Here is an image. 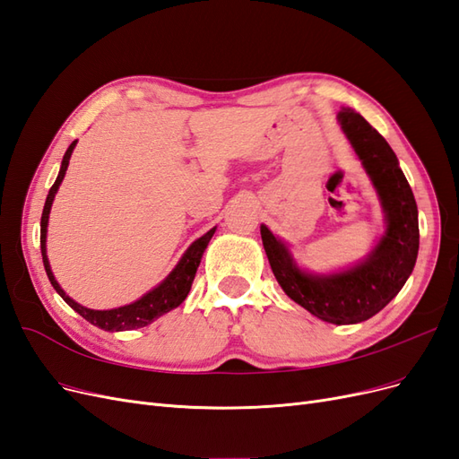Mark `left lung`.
Here are the masks:
<instances>
[{
  "label": "left lung",
  "mask_w": 459,
  "mask_h": 459,
  "mask_svg": "<svg viewBox=\"0 0 459 459\" xmlns=\"http://www.w3.org/2000/svg\"><path fill=\"white\" fill-rule=\"evenodd\" d=\"M337 118L377 189L386 220L385 235L366 260L327 275L300 270L289 248L266 226H260V235L285 295L324 322L346 325L366 322L400 293L418 258L420 224L411 187L385 137L349 107Z\"/></svg>",
  "instance_id": "obj_1"
}]
</instances>
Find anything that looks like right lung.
I'll use <instances>...</instances> for the list:
<instances>
[{"label": "right lung", "mask_w": 459, "mask_h": 459, "mask_svg": "<svg viewBox=\"0 0 459 459\" xmlns=\"http://www.w3.org/2000/svg\"><path fill=\"white\" fill-rule=\"evenodd\" d=\"M74 147H76V140L71 145H68V149L65 152L59 176H57V179H55V184L51 186V189L48 193L44 212H41L39 248H41V258H44L46 273L49 277L53 289L63 297V300L68 304V307L76 310L84 319H88L90 324L101 327L105 331H128V329L145 327L151 322H155V319L160 317L162 314L178 308L179 304L186 300V297L189 295L191 283H193V280H195V273H197V268H199V262L203 258L204 248H206L208 241L212 239L216 228H212L211 231H206L203 238H199L197 241H193L191 247L186 251V255L179 258L178 266L169 273V277H166V280L160 285H157L155 289L149 290V293L143 295L140 300L126 304V307L113 308V310H91V308L82 307V304L74 302L71 297H68L65 290L61 289V285L57 283V280H55V275H53L51 266H49V260H48V253H46V235H48L49 211H51V204H53V199H55V193H57V189L63 182V178L66 174L68 160H71Z\"/></svg>", "instance_id": "obj_1"}]
</instances>
